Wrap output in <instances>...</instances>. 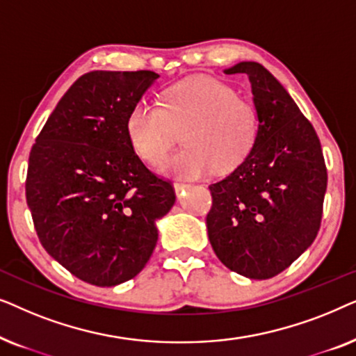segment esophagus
<instances>
[{
	"label": "esophagus",
	"mask_w": 356,
	"mask_h": 356,
	"mask_svg": "<svg viewBox=\"0 0 356 356\" xmlns=\"http://www.w3.org/2000/svg\"><path fill=\"white\" fill-rule=\"evenodd\" d=\"M173 188H175V193H177V194H178V196H179V194H181V193L184 191V189H188V188H189V184H188V183H181V181H177V183H175V184H173Z\"/></svg>",
	"instance_id": "obj_1"
}]
</instances>
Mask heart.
Returning a JSON list of instances; mask_svg holds the SVG:
<instances>
[{"label": "heart", "mask_w": 356, "mask_h": 356, "mask_svg": "<svg viewBox=\"0 0 356 356\" xmlns=\"http://www.w3.org/2000/svg\"><path fill=\"white\" fill-rule=\"evenodd\" d=\"M181 131L186 147L165 162L163 172L201 178L216 168L227 172L245 160L256 143L259 118L254 105L238 99L232 86L209 76L172 86L163 94L162 106L136 102L126 118L131 145L152 167L163 162Z\"/></svg>", "instance_id": "b5f03b06"}]
</instances>
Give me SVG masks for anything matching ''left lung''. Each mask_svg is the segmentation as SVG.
Segmentation results:
<instances>
[{"label": "left lung", "instance_id": "1", "mask_svg": "<svg viewBox=\"0 0 356 356\" xmlns=\"http://www.w3.org/2000/svg\"><path fill=\"white\" fill-rule=\"evenodd\" d=\"M246 74L259 118L245 160L209 186V241L228 269L248 279H270L303 254L318 235L325 188L323 149L313 124L285 87L256 61L225 74Z\"/></svg>", "mask_w": 356, "mask_h": 356}]
</instances>
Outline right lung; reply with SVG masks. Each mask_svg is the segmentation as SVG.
Masks as SVG:
<instances>
[{
  "label": "right lung",
  "instance_id": "right-lung-1",
  "mask_svg": "<svg viewBox=\"0 0 356 356\" xmlns=\"http://www.w3.org/2000/svg\"><path fill=\"white\" fill-rule=\"evenodd\" d=\"M154 71H90L48 116L29 155L26 197L38 240L53 259L97 286L144 269L157 220L175 204L168 181L145 168L126 133Z\"/></svg>",
  "mask_w": 356,
  "mask_h": 356
}]
</instances>
